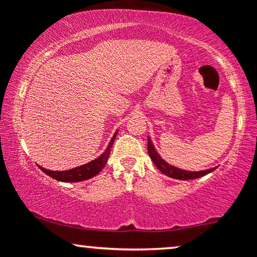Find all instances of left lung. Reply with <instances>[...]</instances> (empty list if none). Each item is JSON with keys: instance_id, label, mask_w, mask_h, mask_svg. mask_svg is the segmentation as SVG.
<instances>
[{"instance_id": "1", "label": "left lung", "mask_w": 257, "mask_h": 257, "mask_svg": "<svg viewBox=\"0 0 257 257\" xmlns=\"http://www.w3.org/2000/svg\"><path fill=\"white\" fill-rule=\"evenodd\" d=\"M147 150H149V155L151 157L152 162L156 164V167L158 168L159 172H162L164 175L169 176V178L178 179V180H192V179H198L202 178V176L206 175V174L211 173L215 170V168H211V169L202 170V172H187V170L179 169V168L169 166L164 159L161 158V156L158 155L157 151L153 147L151 140H147Z\"/></svg>"}]
</instances>
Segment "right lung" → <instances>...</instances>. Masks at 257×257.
<instances>
[{
	"instance_id": "obj_1",
	"label": "right lung",
	"mask_w": 257,
	"mask_h": 257,
	"mask_svg": "<svg viewBox=\"0 0 257 257\" xmlns=\"http://www.w3.org/2000/svg\"><path fill=\"white\" fill-rule=\"evenodd\" d=\"M116 135H117V132L114 133V135L111 139L110 144H108L107 149L105 150V152L102 153L100 157L89 162V163L84 164V166L73 168V169H70V170H65V172H53V170L44 169L42 167H40V169L42 170L44 174L51 176V178L63 182H78V181H84V180L93 178V176L98 175V174L102 170V168L105 167V164L107 163L108 156H110L112 145H113Z\"/></svg>"
}]
</instances>
